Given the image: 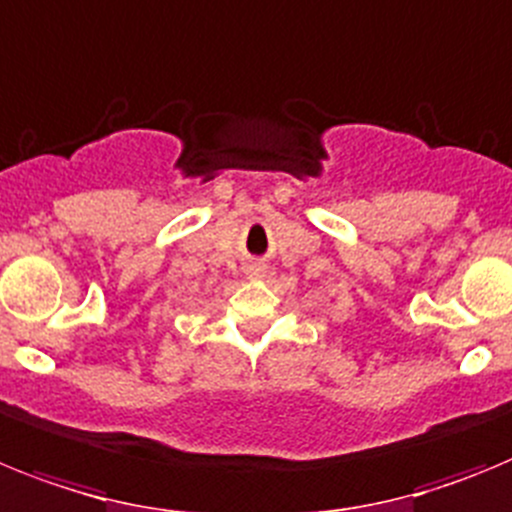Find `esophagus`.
I'll use <instances>...</instances> for the list:
<instances>
[{
    "mask_svg": "<svg viewBox=\"0 0 512 512\" xmlns=\"http://www.w3.org/2000/svg\"><path fill=\"white\" fill-rule=\"evenodd\" d=\"M265 273H268V265H265V262L260 260L247 262V275H250V278H262Z\"/></svg>",
    "mask_w": 512,
    "mask_h": 512,
    "instance_id": "obj_1",
    "label": "esophagus"
}]
</instances>
